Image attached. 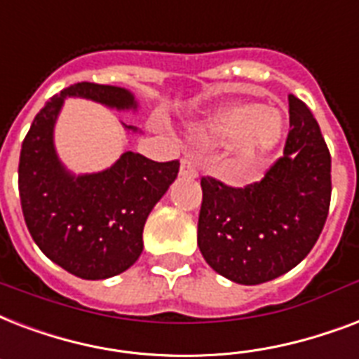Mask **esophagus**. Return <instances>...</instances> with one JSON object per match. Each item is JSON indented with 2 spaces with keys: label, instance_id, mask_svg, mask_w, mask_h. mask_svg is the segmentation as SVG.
I'll use <instances>...</instances> for the list:
<instances>
[{
  "label": "esophagus",
  "instance_id": "obj_1",
  "mask_svg": "<svg viewBox=\"0 0 359 359\" xmlns=\"http://www.w3.org/2000/svg\"><path fill=\"white\" fill-rule=\"evenodd\" d=\"M180 174L183 177H196L198 170H196V165H194L193 159H182V165H180Z\"/></svg>",
  "mask_w": 359,
  "mask_h": 359
}]
</instances>
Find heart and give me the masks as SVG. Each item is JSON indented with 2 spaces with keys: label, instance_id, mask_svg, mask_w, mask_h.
I'll use <instances>...</instances> for the list:
<instances>
[{
  "label": "heart",
  "instance_id": "b5f03b06",
  "mask_svg": "<svg viewBox=\"0 0 359 359\" xmlns=\"http://www.w3.org/2000/svg\"><path fill=\"white\" fill-rule=\"evenodd\" d=\"M283 116L257 102H236L219 108L202 123V136L211 144L236 142V159L251 165L277 146L283 136Z\"/></svg>",
  "mask_w": 359,
  "mask_h": 359
}]
</instances>
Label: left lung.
Here are the masks:
<instances>
[{
	"mask_svg": "<svg viewBox=\"0 0 359 359\" xmlns=\"http://www.w3.org/2000/svg\"><path fill=\"white\" fill-rule=\"evenodd\" d=\"M283 157L260 182L230 187L204 176L198 247L219 275L260 285L298 266L315 247L332 200V155L304 101L288 95Z\"/></svg>",
	"mask_w": 359,
	"mask_h": 359,
	"instance_id": "obj_1",
	"label": "left lung"
}]
</instances>
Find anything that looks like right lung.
<instances>
[{
    "label": "right lung",
    "instance_id": "1",
    "mask_svg": "<svg viewBox=\"0 0 359 359\" xmlns=\"http://www.w3.org/2000/svg\"><path fill=\"white\" fill-rule=\"evenodd\" d=\"M71 95L118 110L136 108L133 93L123 88L91 82H79L52 97L22 142V213L33 241L52 262L80 279H107L138 260L146 219L176 180L180 161L157 163L125 151L108 170L71 176L52 140L63 99Z\"/></svg>",
    "mask_w": 359,
    "mask_h": 359
}]
</instances>
